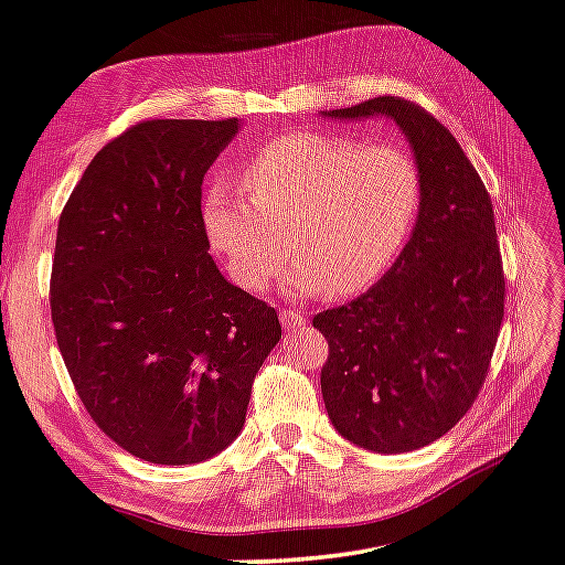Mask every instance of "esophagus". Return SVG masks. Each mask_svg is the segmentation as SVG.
Returning a JSON list of instances; mask_svg holds the SVG:
<instances>
[{
	"label": "esophagus",
	"instance_id": "obj_1",
	"mask_svg": "<svg viewBox=\"0 0 565 565\" xmlns=\"http://www.w3.org/2000/svg\"><path fill=\"white\" fill-rule=\"evenodd\" d=\"M281 318V326L284 331H301V328H306V318L301 311H291V309H284L279 313Z\"/></svg>",
	"mask_w": 565,
	"mask_h": 565
}]
</instances>
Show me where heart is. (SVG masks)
Masks as SVG:
<instances>
[{
    "instance_id": "1",
    "label": "heart",
    "mask_w": 565,
    "mask_h": 565,
    "mask_svg": "<svg viewBox=\"0 0 565 565\" xmlns=\"http://www.w3.org/2000/svg\"><path fill=\"white\" fill-rule=\"evenodd\" d=\"M419 200L423 178L405 148L303 130L256 150L242 182L214 178L202 224L242 289L274 279L284 230L294 252L281 271L286 296H351L403 252Z\"/></svg>"
}]
</instances>
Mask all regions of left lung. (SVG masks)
Instances as JSON below:
<instances>
[{"mask_svg": "<svg viewBox=\"0 0 565 565\" xmlns=\"http://www.w3.org/2000/svg\"><path fill=\"white\" fill-rule=\"evenodd\" d=\"M323 118H387L423 178L413 234L373 289L313 316L328 338L323 403L338 435L377 455L449 433L479 395L504 318L494 212L452 132L409 100L383 96Z\"/></svg>", "mask_w": 565, "mask_h": 565, "instance_id": "8db88e82", "label": "left lung"}]
</instances>
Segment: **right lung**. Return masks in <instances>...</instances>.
<instances>
[{
    "label": "right lung",
    "mask_w": 565,
    "mask_h": 565,
    "mask_svg": "<svg viewBox=\"0 0 565 565\" xmlns=\"http://www.w3.org/2000/svg\"><path fill=\"white\" fill-rule=\"evenodd\" d=\"M242 120H146L98 152L58 220L51 321L94 423L152 465L239 437L279 316L207 254L202 180Z\"/></svg>",
    "instance_id": "1"
}]
</instances>
